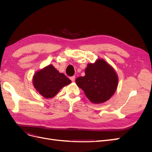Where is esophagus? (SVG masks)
Instances as JSON below:
<instances>
[{
    "mask_svg": "<svg viewBox=\"0 0 152 152\" xmlns=\"http://www.w3.org/2000/svg\"><path fill=\"white\" fill-rule=\"evenodd\" d=\"M70 80L72 81V82H74L75 80V76H72L70 77Z\"/></svg>",
    "mask_w": 152,
    "mask_h": 152,
    "instance_id": "1",
    "label": "esophagus"
}]
</instances>
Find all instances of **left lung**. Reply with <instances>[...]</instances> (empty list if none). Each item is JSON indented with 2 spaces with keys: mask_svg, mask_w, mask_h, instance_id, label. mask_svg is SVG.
Listing matches in <instances>:
<instances>
[{
  "mask_svg": "<svg viewBox=\"0 0 152 152\" xmlns=\"http://www.w3.org/2000/svg\"><path fill=\"white\" fill-rule=\"evenodd\" d=\"M86 75L75 80L84 91L87 98L95 104L107 102L115 92L118 77L114 69L102 59L89 63L85 70Z\"/></svg>",
  "mask_w": 152,
  "mask_h": 152,
  "instance_id": "obj_1",
  "label": "left lung"
}]
</instances>
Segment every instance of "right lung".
I'll return each mask as SVG.
<instances>
[{
    "instance_id": "obj_1",
    "label": "right lung",
    "mask_w": 152,
    "mask_h": 152,
    "mask_svg": "<svg viewBox=\"0 0 152 152\" xmlns=\"http://www.w3.org/2000/svg\"><path fill=\"white\" fill-rule=\"evenodd\" d=\"M70 83L71 80L52 65L36 72L33 77L34 87L45 98H53L64 86Z\"/></svg>"
}]
</instances>
